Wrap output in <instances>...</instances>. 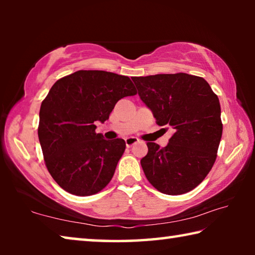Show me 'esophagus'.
<instances>
[{
    "label": "esophagus",
    "instance_id": "34e87169",
    "mask_svg": "<svg viewBox=\"0 0 255 255\" xmlns=\"http://www.w3.org/2000/svg\"><path fill=\"white\" fill-rule=\"evenodd\" d=\"M125 141H126V146L127 147H131L132 145H135L136 143H138V140L136 137H128V138H126V139H125Z\"/></svg>",
    "mask_w": 255,
    "mask_h": 255
}]
</instances>
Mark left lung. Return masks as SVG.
Returning <instances> with one entry per match:
<instances>
[{
    "instance_id": "left-lung-1",
    "label": "left lung",
    "mask_w": 255,
    "mask_h": 255,
    "mask_svg": "<svg viewBox=\"0 0 255 255\" xmlns=\"http://www.w3.org/2000/svg\"><path fill=\"white\" fill-rule=\"evenodd\" d=\"M132 81L158 126L174 129L164 148L147 143V155L140 159L146 178L165 195L191 191L204 181L217 156L223 132L218 97L205 79L185 73Z\"/></svg>"
}]
</instances>
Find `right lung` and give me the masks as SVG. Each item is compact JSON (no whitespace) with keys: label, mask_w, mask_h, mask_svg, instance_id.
Returning <instances> with one entry per match:
<instances>
[{"label":"right lung","mask_w":255,"mask_h":255,"mask_svg":"<svg viewBox=\"0 0 255 255\" xmlns=\"http://www.w3.org/2000/svg\"><path fill=\"white\" fill-rule=\"evenodd\" d=\"M128 76L106 71H77L58 80L41 103L38 137L46 166L60 188L91 196L114 176L126 143L97 133L116 103L135 96Z\"/></svg>","instance_id":"obj_1"}]
</instances>
